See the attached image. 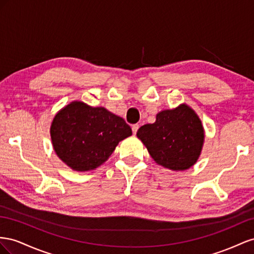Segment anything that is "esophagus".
Segmentation results:
<instances>
[{
    "instance_id": "esophagus-1",
    "label": "esophagus",
    "mask_w": 254,
    "mask_h": 254,
    "mask_svg": "<svg viewBox=\"0 0 254 254\" xmlns=\"http://www.w3.org/2000/svg\"><path fill=\"white\" fill-rule=\"evenodd\" d=\"M138 128H139V126H138V125L132 126V131H133V134H134V135H136L137 131H138Z\"/></svg>"
}]
</instances>
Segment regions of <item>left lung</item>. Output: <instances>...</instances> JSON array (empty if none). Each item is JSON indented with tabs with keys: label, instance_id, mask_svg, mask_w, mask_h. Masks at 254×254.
Returning a JSON list of instances; mask_svg holds the SVG:
<instances>
[{
	"label": "left lung",
	"instance_id": "1",
	"mask_svg": "<svg viewBox=\"0 0 254 254\" xmlns=\"http://www.w3.org/2000/svg\"><path fill=\"white\" fill-rule=\"evenodd\" d=\"M151 157L164 168L184 171L197 163L204 143V127L190 106L183 103L156 115L137 131Z\"/></svg>",
	"mask_w": 254,
	"mask_h": 254
}]
</instances>
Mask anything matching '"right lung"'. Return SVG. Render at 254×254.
I'll return each instance as SVG.
<instances>
[{
	"label": "right lung",
	"instance_id": "right-lung-1",
	"mask_svg": "<svg viewBox=\"0 0 254 254\" xmlns=\"http://www.w3.org/2000/svg\"><path fill=\"white\" fill-rule=\"evenodd\" d=\"M50 134L56 155L72 170L84 172L104 164L132 129L104 107L72 101L56 113Z\"/></svg>",
	"mask_w": 254,
	"mask_h": 254
}]
</instances>
